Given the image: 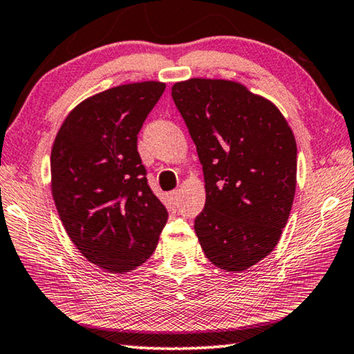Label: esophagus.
<instances>
[{
    "mask_svg": "<svg viewBox=\"0 0 354 354\" xmlns=\"http://www.w3.org/2000/svg\"><path fill=\"white\" fill-rule=\"evenodd\" d=\"M178 197H180V191H178V189H174V191H171V193H169V199L174 203L178 202Z\"/></svg>",
    "mask_w": 354,
    "mask_h": 354,
    "instance_id": "obj_1",
    "label": "esophagus"
}]
</instances>
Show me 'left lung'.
Instances as JSON below:
<instances>
[{"label":"left lung","instance_id":"obj_1","mask_svg":"<svg viewBox=\"0 0 354 354\" xmlns=\"http://www.w3.org/2000/svg\"><path fill=\"white\" fill-rule=\"evenodd\" d=\"M199 155L205 208L194 221L216 268L249 269L280 241L292 208L297 145L281 111L244 85L189 79L172 86Z\"/></svg>","mask_w":354,"mask_h":354}]
</instances>
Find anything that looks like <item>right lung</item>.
I'll list each match as a JSON object with an SVG mask.
<instances>
[{
    "label": "right lung",
    "mask_w": 354,
    "mask_h": 354,
    "mask_svg": "<svg viewBox=\"0 0 354 354\" xmlns=\"http://www.w3.org/2000/svg\"><path fill=\"white\" fill-rule=\"evenodd\" d=\"M165 88L147 80L97 93L71 110L53 145L51 189L62 224L88 261L113 274L145 263L167 221L136 149Z\"/></svg>",
    "instance_id": "obj_1"
}]
</instances>
